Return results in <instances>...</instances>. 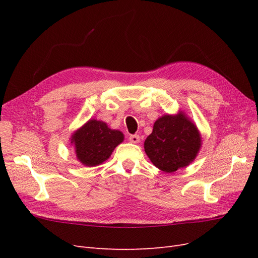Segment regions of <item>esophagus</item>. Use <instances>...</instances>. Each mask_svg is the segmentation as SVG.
Instances as JSON below:
<instances>
[{
    "label": "esophagus",
    "mask_w": 258,
    "mask_h": 258,
    "mask_svg": "<svg viewBox=\"0 0 258 258\" xmlns=\"http://www.w3.org/2000/svg\"><path fill=\"white\" fill-rule=\"evenodd\" d=\"M129 140H130L131 143L137 144V143L140 142V137L138 135H132V136L129 137Z\"/></svg>",
    "instance_id": "1"
}]
</instances>
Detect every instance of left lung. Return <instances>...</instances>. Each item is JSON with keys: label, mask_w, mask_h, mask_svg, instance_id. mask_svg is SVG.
I'll return each mask as SVG.
<instances>
[{"label": "left lung", "mask_w": 258, "mask_h": 258, "mask_svg": "<svg viewBox=\"0 0 258 258\" xmlns=\"http://www.w3.org/2000/svg\"><path fill=\"white\" fill-rule=\"evenodd\" d=\"M202 145L200 131L184 111L166 114L155 121L144 142L153 165L166 173L186 168L196 159Z\"/></svg>", "instance_id": "1"}]
</instances>
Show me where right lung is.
<instances>
[{
	"instance_id": "add662e5",
	"label": "right lung",
	"mask_w": 258,
	"mask_h": 258,
	"mask_svg": "<svg viewBox=\"0 0 258 258\" xmlns=\"http://www.w3.org/2000/svg\"><path fill=\"white\" fill-rule=\"evenodd\" d=\"M123 134L111 129L107 123L90 118L75 130L70 141L76 158L86 167H96L111 157L113 151L123 142Z\"/></svg>"
}]
</instances>
